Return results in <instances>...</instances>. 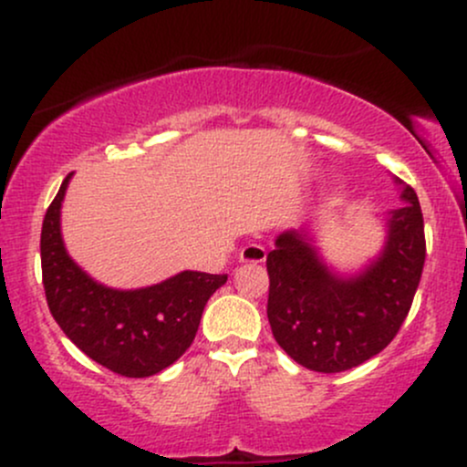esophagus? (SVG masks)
Segmentation results:
<instances>
[{"label":"esophagus","mask_w":467,"mask_h":467,"mask_svg":"<svg viewBox=\"0 0 467 467\" xmlns=\"http://www.w3.org/2000/svg\"><path fill=\"white\" fill-rule=\"evenodd\" d=\"M241 264H264L265 261V248L259 244H248L239 252Z\"/></svg>","instance_id":"esophagus-1"}]
</instances>
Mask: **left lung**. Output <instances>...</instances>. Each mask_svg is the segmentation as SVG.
<instances>
[{"label":"left lung","mask_w":467,"mask_h":467,"mask_svg":"<svg viewBox=\"0 0 467 467\" xmlns=\"http://www.w3.org/2000/svg\"><path fill=\"white\" fill-rule=\"evenodd\" d=\"M401 184V180H398ZM390 211L382 256L356 278H337L305 234L283 233L267 254V320L292 360L318 373H340L387 349L410 312L426 261L417 192Z\"/></svg>","instance_id":"obj_1"}]
</instances>
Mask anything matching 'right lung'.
<instances>
[{"label": "right lung", "instance_id": "1", "mask_svg": "<svg viewBox=\"0 0 467 467\" xmlns=\"http://www.w3.org/2000/svg\"><path fill=\"white\" fill-rule=\"evenodd\" d=\"M69 175L47 206L41 228V275L57 325L94 362L125 378H149L192 345L208 298L228 275L180 272L158 285L120 292L92 281L67 256L61 202Z\"/></svg>", "mask_w": 467, "mask_h": 467}]
</instances>
